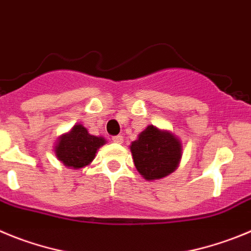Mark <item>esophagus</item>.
Listing matches in <instances>:
<instances>
[{
	"label": "esophagus",
	"instance_id": "obj_1",
	"mask_svg": "<svg viewBox=\"0 0 251 251\" xmlns=\"http://www.w3.org/2000/svg\"><path fill=\"white\" fill-rule=\"evenodd\" d=\"M112 141L116 142V144H123L124 141V136H121V135H117V136H114L112 137Z\"/></svg>",
	"mask_w": 251,
	"mask_h": 251
}]
</instances>
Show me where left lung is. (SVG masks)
Here are the masks:
<instances>
[{
  "instance_id": "obj_1",
  "label": "left lung",
  "mask_w": 251,
  "mask_h": 251,
  "mask_svg": "<svg viewBox=\"0 0 251 251\" xmlns=\"http://www.w3.org/2000/svg\"><path fill=\"white\" fill-rule=\"evenodd\" d=\"M131 155L140 175L148 181L160 180L177 169L182 144L171 131L149 125L131 142Z\"/></svg>"
}]
</instances>
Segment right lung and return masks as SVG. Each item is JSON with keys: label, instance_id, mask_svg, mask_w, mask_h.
Returning <instances> with one entry per match:
<instances>
[{"label": "right lung", "instance_id": "add662e5", "mask_svg": "<svg viewBox=\"0 0 251 251\" xmlns=\"http://www.w3.org/2000/svg\"><path fill=\"white\" fill-rule=\"evenodd\" d=\"M106 144L105 137L95 136L81 124L62 134L55 144V155L66 168L81 169L92 162L99 149Z\"/></svg>", "mask_w": 251, "mask_h": 251}]
</instances>
